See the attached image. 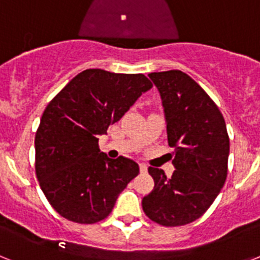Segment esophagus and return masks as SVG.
<instances>
[{"mask_svg": "<svg viewBox=\"0 0 260 260\" xmlns=\"http://www.w3.org/2000/svg\"><path fill=\"white\" fill-rule=\"evenodd\" d=\"M139 169H141V173H146L147 169H148V167H147L144 162H141V164H139Z\"/></svg>", "mask_w": 260, "mask_h": 260, "instance_id": "1", "label": "esophagus"}]
</instances>
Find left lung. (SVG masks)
Instances as JSON below:
<instances>
[{
    "label": "left lung",
    "instance_id": "1",
    "mask_svg": "<svg viewBox=\"0 0 260 260\" xmlns=\"http://www.w3.org/2000/svg\"><path fill=\"white\" fill-rule=\"evenodd\" d=\"M157 87L176 171L148 168L155 187L142 201L144 213L162 226L199 219L219 195L228 174L229 137L212 99L181 70L148 74Z\"/></svg>",
    "mask_w": 260,
    "mask_h": 260
}]
</instances>
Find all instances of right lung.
Listing matches in <instances>:
<instances>
[{"label":"right lung","mask_w":260,"mask_h":260,"mask_svg":"<svg viewBox=\"0 0 260 260\" xmlns=\"http://www.w3.org/2000/svg\"><path fill=\"white\" fill-rule=\"evenodd\" d=\"M152 87L143 74L87 69L50 100L35 135V171L45 198L78 224L102 221L138 176L132 158H109L99 137Z\"/></svg>","instance_id":"1"}]
</instances>
